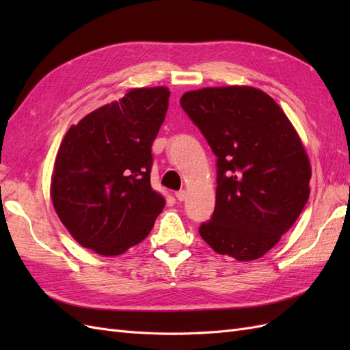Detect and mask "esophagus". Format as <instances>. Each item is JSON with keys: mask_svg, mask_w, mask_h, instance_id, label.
<instances>
[{"mask_svg": "<svg viewBox=\"0 0 350 350\" xmlns=\"http://www.w3.org/2000/svg\"><path fill=\"white\" fill-rule=\"evenodd\" d=\"M175 197L178 201H184L187 198V193L184 191V189H181V191H176L175 193Z\"/></svg>", "mask_w": 350, "mask_h": 350, "instance_id": "1", "label": "esophagus"}]
</instances>
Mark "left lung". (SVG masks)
<instances>
[{
  "mask_svg": "<svg viewBox=\"0 0 350 350\" xmlns=\"http://www.w3.org/2000/svg\"><path fill=\"white\" fill-rule=\"evenodd\" d=\"M181 107L216 154V206L198 232L221 256L262 257L299 217L311 166L298 133L269 94L248 86L184 93Z\"/></svg>",
  "mask_w": 350,
  "mask_h": 350,
  "instance_id": "1",
  "label": "left lung"
}]
</instances>
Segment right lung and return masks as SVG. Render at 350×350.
I'll list each match as a JSON object with an SVG mask.
<instances>
[{
  "instance_id": "right-lung-1",
  "label": "right lung",
  "mask_w": 350,
  "mask_h": 350,
  "mask_svg": "<svg viewBox=\"0 0 350 350\" xmlns=\"http://www.w3.org/2000/svg\"><path fill=\"white\" fill-rule=\"evenodd\" d=\"M169 94L166 88L133 89L67 131L51 197L62 225L84 248L120 256L149 235L163 210L150 171Z\"/></svg>"
}]
</instances>
